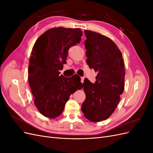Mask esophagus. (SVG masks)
<instances>
[{
    "mask_svg": "<svg viewBox=\"0 0 153 153\" xmlns=\"http://www.w3.org/2000/svg\"><path fill=\"white\" fill-rule=\"evenodd\" d=\"M84 77H82L81 78V82L82 83V84H83V83H84Z\"/></svg>",
    "mask_w": 153,
    "mask_h": 153,
    "instance_id": "1",
    "label": "esophagus"
}]
</instances>
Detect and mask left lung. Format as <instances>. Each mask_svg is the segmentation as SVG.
<instances>
[{
    "label": "left lung",
    "instance_id": "left-lung-1",
    "mask_svg": "<svg viewBox=\"0 0 153 153\" xmlns=\"http://www.w3.org/2000/svg\"><path fill=\"white\" fill-rule=\"evenodd\" d=\"M87 63L98 75L95 84L85 78V100L82 111L86 119L100 122L116 109L124 89L125 69L121 51L114 41L98 32L85 30Z\"/></svg>",
    "mask_w": 153,
    "mask_h": 153
}]
</instances>
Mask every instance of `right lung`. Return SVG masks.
<instances>
[{
	"mask_svg": "<svg viewBox=\"0 0 153 153\" xmlns=\"http://www.w3.org/2000/svg\"><path fill=\"white\" fill-rule=\"evenodd\" d=\"M80 29L53 27L41 34L32 48L28 80L34 104L45 117L54 119L63 112L69 96L82 89L80 77L59 75L68 50L82 39Z\"/></svg>",
	"mask_w": 153,
	"mask_h": 153,
	"instance_id": "1",
	"label": "right lung"
}]
</instances>
